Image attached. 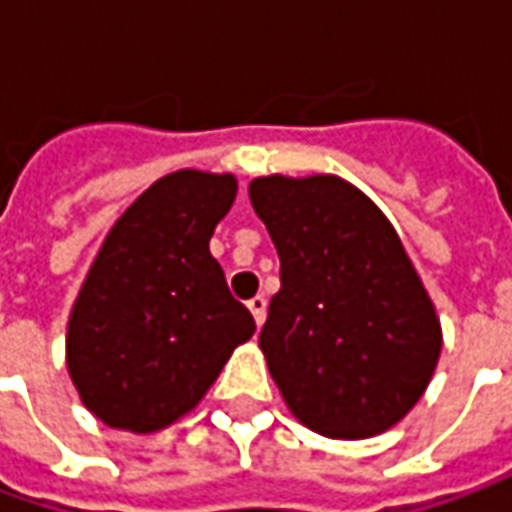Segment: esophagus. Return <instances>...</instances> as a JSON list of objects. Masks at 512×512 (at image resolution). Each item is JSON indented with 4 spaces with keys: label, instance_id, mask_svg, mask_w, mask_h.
I'll return each mask as SVG.
<instances>
[{
    "label": "esophagus",
    "instance_id": "34e87169",
    "mask_svg": "<svg viewBox=\"0 0 512 512\" xmlns=\"http://www.w3.org/2000/svg\"><path fill=\"white\" fill-rule=\"evenodd\" d=\"M247 307H250V313H253L256 325H262V322H265V307H267L265 296H262V293H259V296H253V299L247 302Z\"/></svg>",
    "mask_w": 512,
    "mask_h": 512
}]
</instances>
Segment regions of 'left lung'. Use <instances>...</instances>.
<instances>
[{
  "mask_svg": "<svg viewBox=\"0 0 512 512\" xmlns=\"http://www.w3.org/2000/svg\"><path fill=\"white\" fill-rule=\"evenodd\" d=\"M247 193L282 265L259 344L285 402L330 439L393 427L422 399L442 350L396 230L336 176H262Z\"/></svg>",
  "mask_w": 512,
  "mask_h": 512,
  "instance_id": "obj_1",
  "label": "left lung"
}]
</instances>
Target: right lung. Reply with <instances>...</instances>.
<instances>
[{"mask_svg": "<svg viewBox=\"0 0 512 512\" xmlns=\"http://www.w3.org/2000/svg\"><path fill=\"white\" fill-rule=\"evenodd\" d=\"M233 199V176L179 170L108 233L68 325L70 379L96 419L130 433L168 427L253 336L250 310L210 256Z\"/></svg>", "mask_w": 512, "mask_h": 512, "instance_id": "obj_1", "label": "right lung"}]
</instances>
